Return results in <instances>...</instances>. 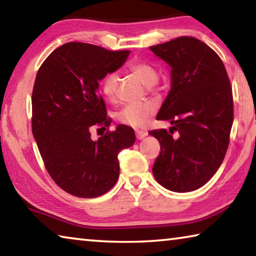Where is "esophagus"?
<instances>
[{
	"mask_svg": "<svg viewBox=\"0 0 256 256\" xmlns=\"http://www.w3.org/2000/svg\"><path fill=\"white\" fill-rule=\"evenodd\" d=\"M136 136L138 140H142V138H144L146 136H148V132L144 131V130H136Z\"/></svg>",
	"mask_w": 256,
	"mask_h": 256,
	"instance_id": "1",
	"label": "esophagus"
}]
</instances>
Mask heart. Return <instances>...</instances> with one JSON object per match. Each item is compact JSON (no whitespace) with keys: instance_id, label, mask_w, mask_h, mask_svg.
<instances>
[{"instance_id":"b5f03b06","label":"heart","mask_w":256,"mask_h":256,"mask_svg":"<svg viewBox=\"0 0 256 256\" xmlns=\"http://www.w3.org/2000/svg\"><path fill=\"white\" fill-rule=\"evenodd\" d=\"M134 74L138 76L142 84L146 86H152L158 81V72L154 66L150 63L138 60L130 66ZM118 73L110 72L104 76L100 84L102 92L108 100H114L118 94ZM156 104L152 102H146L138 105H128L124 107L118 114L120 122L130 125L133 128H140L148 122L149 118L154 114Z\"/></svg>"}]
</instances>
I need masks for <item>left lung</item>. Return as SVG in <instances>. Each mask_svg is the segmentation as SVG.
Wrapping results in <instances>:
<instances>
[{"label":"left lung","mask_w":256,"mask_h":256,"mask_svg":"<svg viewBox=\"0 0 256 256\" xmlns=\"http://www.w3.org/2000/svg\"><path fill=\"white\" fill-rule=\"evenodd\" d=\"M149 48L170 68V90L157 120L172 126L149 132L162 148L154 176L172 192H190L216 174L226 154L234 120L230 82L222 58L196 38L178 37Z\"/></svg>","instance_id":"1"}]
</instances>
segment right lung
Here are the masks:
<instances>
[{
    "instance_id": "obj_1",
    "label": "right lung",
    "mask_w": 256,
    "mask_h": 256,
    "mask_svg": "<svg viewBox=\"0 0 256 256\" xmlns=\"http://www.w3.org/2000/svg\"><path fill=\"white\" fill-rule=\"evenodd\" d=\"M130 50L112 52L86 42L56 48L37 72L32 90V134L52 178L66 192L96 198L120 176L118 154L136 142L120 124L97 141L90 126L110 125L99 81L123 66Z\"/></svg>"
}]
</instances>
